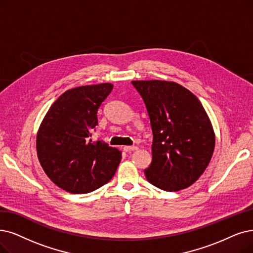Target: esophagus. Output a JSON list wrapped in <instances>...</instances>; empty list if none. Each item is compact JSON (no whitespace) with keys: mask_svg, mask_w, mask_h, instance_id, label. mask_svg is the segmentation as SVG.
<instances>
[{"mask_svg":"<svg viewBox=\"0 0 253 253\" xmlns=\"http://www.w3.org/2000/svg\"><path fill=\"white\" fill-rule=\"evenodd\" d=\"M138 147L137 146H124V150L125 151H132V150H137Z\"/></svg>","mask_w":253,"mask_h":253,"instance_id":"34e87169","label":"esophagus"}]
</instances>
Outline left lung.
<instances>
[{"label":"left lung","instance_id":"left-lung-1","mask_svg":"<svg viewBox=\"0 0 253 253\" xmlns=\"http://www.w3.org/2000/svg\"><path fill=\"white\" fill-rule=\"evenodd\" d=\"M153 129V161L144 170L151 185L175 192L193 185L215 149L213 126L199 99L171 81H132Z\"/></svg>","mask_w":253,"mask_h":253}]
</instances>
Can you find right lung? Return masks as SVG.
Wrapping results in <instances>:
<instances>
[{
    "instance_id": "add662e5",
    "label": "right lung",
    "mask_w": 253,
    "mask_h": 253,
    "mask_svg": "<svg viewBox=\"0 0 253 253\" xmlns=\"http://www.w3.org/2000/svg\"><path fill=\"white\" fill-rule=\"evenodd\" d=\"M112 89L111 83L68 89L50 106L39 126V163L48 178L69 193H89L104 186L120 163V150L91 139L97 110Z\"/></svg>"
}]
</instances>
